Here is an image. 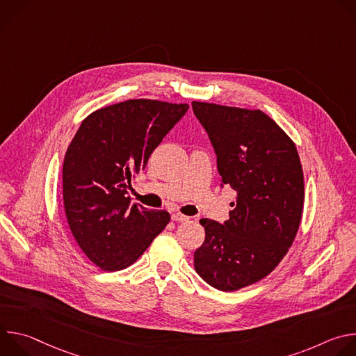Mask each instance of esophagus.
I'll use <instances>...</instances> for the list:
<instances>
[{"mask_svg":"<svg viewBox=\"0 0 356 356\" xmlns=\"http://www.w3.org/2000/svg\"><path fill=\"white\" fill-rule=\"evenodd\" d=\"M172 220L176 221V222H186V221L188 220V217L184 216V214H181V213H173V214H172Z\"/></svg>","mask_w":356,"mask_h":356,"instance_id":"obj_1","label":"esophagus"}]
</instances>
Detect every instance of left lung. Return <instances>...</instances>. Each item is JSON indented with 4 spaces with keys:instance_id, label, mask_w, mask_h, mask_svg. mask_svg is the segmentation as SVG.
Returning <instances> with one entry per match:
<instances>
[{
    "instance_id": "8db88e82",
    "label": "left lung",
    "mask_w": 356,
    "mask_h": 356,
    "mask_svg": "<svg viewBox=\"0 0 356 356\" xmlns=\"http://www.w3.org/2000/svg\"><path fill=\"white\" fill-rule=\"evenodd\" d=\"M217 155L222 184L236 191L229 220L202 218L194 252L200 277L235 291L266 277L289 252L304 207V176L290 136L261 110L193 101Z\"/></svg>"
}]
</instances>
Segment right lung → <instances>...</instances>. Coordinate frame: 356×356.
<instances>
[{"label": "right lung", "mask_w": 356, "mask_h": 356, "mask_svg": "<svg viewBox=\"0 0 356 356\" xmlns=\"http://www.w3.org/2000/svg\"><path fill=\"white\" fill-rule=\"evenodd\" d=\"M187 104L127 99L86 117L63 162V202L70 231L98 268L131 266L170 221L165 210L129 207L131 180L145 170Z\"/></svg>", "instance_id": "right-lung-1"}]
</instances>
